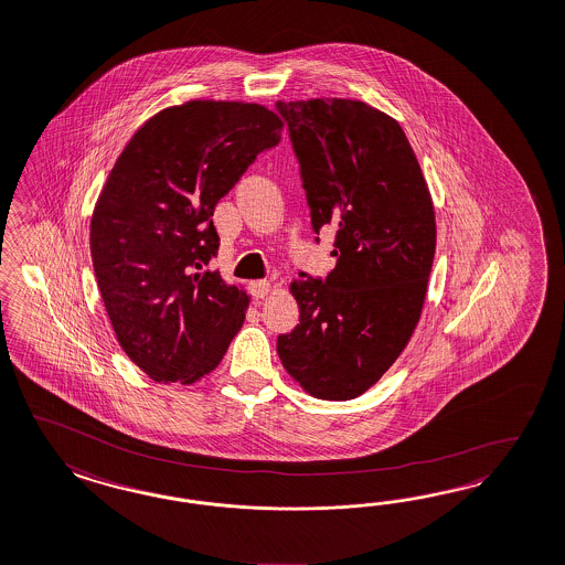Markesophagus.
<instances>
[{"mask_svg": "<svg viewBox=\"0 0 565 565\" xmlns=\"http://www.w3.org/2000/svg\"><path fill=\"white\" fill-rule=\"evenodd\" d=\"M248 288H250V294H253L254 298H265L267 294L271 292V284L267 279L253 281Z\"/></svg>", "mask_w": 565, "mask_h": 565, "instance_id": "obj_1", "label": "esophagus"}]
</instances>
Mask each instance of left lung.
Returning <instances> with one entry per match:
<instances>
[{
	"label": "left lung",
	"instance_id": "1",
	"mask_svg": "<svg viewBox=\"0 0 565 565\" xmlns=\"http://www.w3.org/2000/svg\"><path fill=\"white\" fill-rule=\"evenodd\" d=\"M315 234L335 227L326 279L300 273V323L277 338L281 365L311 396L351 401L409 344L436 250L428 183L394 118L359 99L277 102ZM319 242V237H315Z\"/></svg>",
	"mask_w": 565,
	"mask_h": 565
}]
</instances>
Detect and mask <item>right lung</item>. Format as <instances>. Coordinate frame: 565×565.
<instances>
[{"mask_svg":"<svg viewBox=\"0 0 565 565\" xmlns=\"http://www.w3.org/2000/svg\"><path fill=\"white\" fill-rule=\"evenodd\" d=\"M284 120L260 104L192 99L146 120L92 216V260L120 349L154 382L194 384L221 363L248 294L206 269L216 202Z\"/></svg>","mask_w":565,"mask_h":565,"instance_id":"1","label":"right lung"}]
</instances>
